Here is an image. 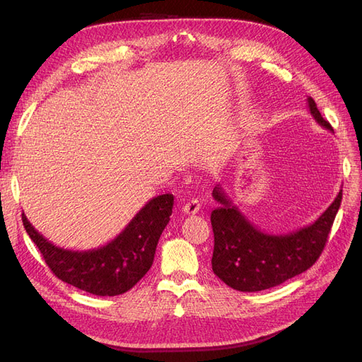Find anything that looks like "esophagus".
<instances>
[{"label":"esophagus","instance_id":"34e87169","mask_svg":"<svg viewBox=\"0 0 362 362\" xmlns=\"http://www.w3.org/2000/svg\"><path fill=\"white\" fill-rule=\"evenodd\" d=\"M199 210H201V202L194 198L190 199L187 204H184V206H182V211L185 214H196Z\"/></svg>","mask_w":362,"mask_h":362}]
</instances>
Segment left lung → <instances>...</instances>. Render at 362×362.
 Masks as SVG:
<instances>
[{"label": "left lung", "instance_id": "8db88e82", "mask_svg": "<svg viewBox=\"0 0 362 362\" xmlns=\"http://www.w3.org/2000/svg\"><path fill=\"white\" fill-rule=\"evenodd\" d=\"M311 116L327 131H334L323 119L311 96L306 98ZM213 198L218 206L211 211L214 275L238 291H261L276 287L300 275L319 259L341 204L343 190L313 223L287 234L261 231L233 204L217 184Z\"/></svg>", "mask_w": 362, "mask_h": 362}]
</instances>
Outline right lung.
Segmentation results:
<instances>
[{
    "instance_id": "right-lung-1",
    "label": "right lung",
    "mask_w": 362,
    "mask_h": 362,
    "mask_svg": "<svg viewBox=\"0 0 362 362\" xmlns=\"http://www.w3.org/2000/svg\"><path fill=\"white\" fill-rule=\"evenodd\" d=\"M172 208L173 194L156 196L112 242L92 250H69L52 245L36 231L24 213L23 223L59 279L96 296H117L133 288L151 269Z\"/></svg>"
}]
</instances>
